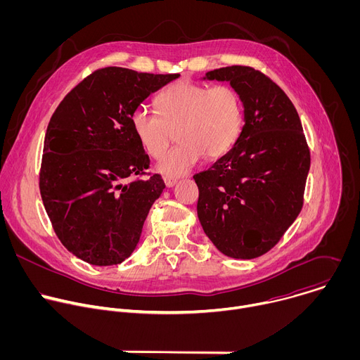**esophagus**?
Segmentation results:
<instances>
[{"instance_id": "obj_1", "label": "esophagus", "mask_w": 360, "mask_h": 360, "mask_svg": "<svg viewBox=\"0 0 360 360\" xmlns=\"http://www.w3.org/2000/svg\"><path fill=\"white\" fill-rule=\"evenodd\" d=\"M164 181H165V185H167V188H172V186H175V185H176V178H172V176H165V178H164Z\"/></svg>"}]
</instances>
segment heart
<instances>
[{
	"label": "heart",
	"instance_id": "b5f03b06",
	"mask_svg": "<svg viewBox=\"0 0 360 360\" xmlns=\"http://www.w3.org/2000/svg\"><path fill=\"white\" fill-rule=\"evenodd\" d=\"M158 115L139 107L131 117L132 131L152 158L165 152L171 131L178 129L175 148L158 162V172L179 176L203 157L215 160L236 142L243 120L239 94L229 85H208L182 81L157 96Z\"/></svg>",
	"mask_w": 360,
	"mask_h": 360
}]
</instances>
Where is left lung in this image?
I'll list each match as a JSON object with an SVG mask.
<instances>
[{"instance_id": "obj_1", "label": "left lung", "mask_w": 360, "mask_h": 360, "mask_svg": "<svg viewBox=\"0 0 360 360\" xmlns=\"http://www.w3.org/2000/svg\"><path fill=\"white\" fill-rule=\"evenodd\" d=\"M202 79L231 84L240 96L245 125L222 158L193 175L198 218L224 255L258 258L278 243L302 210L309 148L290 99L262 72L232 65Z\"/></svg>"}]
</instances>
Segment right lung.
<instances>
[{
    "label": "right lung",
    "mask_w": 360,
    "mask_h": 360,
    "mask_svg": "<svg viewBox=\"0 0 360 360\" xmlns=\"http://www.w3.org/2000/svg\"><path fill=\"white\" fill-rule=\"evenodd\" d=\"M179 74L108 67L79 82L51 117L39 191L61 243L95 266L118 265L135 250L165 184L146 179L149 157L131 125L134 111Z\"/></svg>",
    "instance_id": "add662e5"
}]
</instances>
